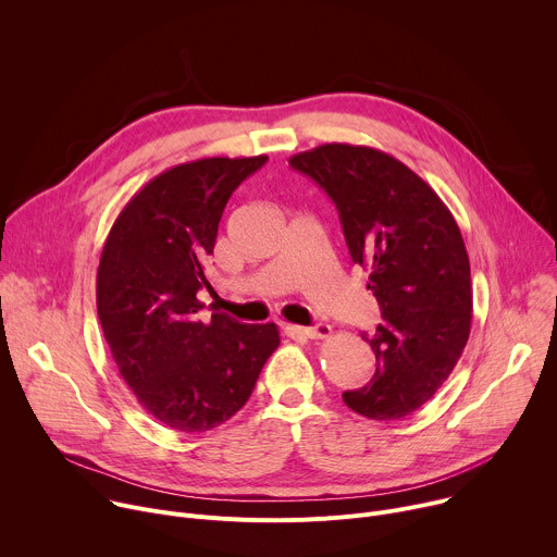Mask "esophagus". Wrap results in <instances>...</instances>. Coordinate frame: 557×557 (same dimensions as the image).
<instances>
[{
	"label": "esophagus",
	"mask_w": 557,
	"mask_h": 557,
	"mask_svg": "<svg viewBox=\"0 0 557 557\" xmlns=\"http://www.w3.org/2000/svg\"><path fill=\"white\" fill-rule=\"evenodd\" d=\"M292 332L305 336V338H312V341H319V338H330L332 336V327L330 325H314V327H292Z\"/></svg>",
	"instance_id": "obj_1"
}]
</instances>
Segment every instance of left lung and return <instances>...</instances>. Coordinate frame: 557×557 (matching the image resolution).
Wrapping results in <instances>:
<instances>
[{"instance_id":"1","label":"left lung","mask_w":557,"mask_h":557,"mask_svg":"<svg viewBox=\"0 0 557 557\" xmlns=\"http://www.w3.org/2000/svg\"><path fill=\"white\" fill-rule=\"evenodd\" d=\"M336 203L351 261L369 270L383 321L362 341L376 374L345 392V405L372 420L420 409L454 372L469 341L473 289L460 227L429 185L392 154L325 144L289 157Z\"/></svg>"}]
</instances>
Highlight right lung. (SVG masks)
Listing matches in <instances>:
<instances>
[{"label":"right lung","mask_w":557,"mask_h":557,"mask_svg":"<svg viewBox=\"0 0 557 557\" xmlns=\"http://www.w3.org/2000/svg\"><path fill=\"white\" fill-rule=\"evenodd\" d=\"M268 161L210 157L150 178L110 227L97 270V314L121 379L165 426L199 434L252 396L281 343L274 323L225 314L206 323L199 289H212V255L227 199Z\"/></svg>","instance_id":"1"}]
</instances>
